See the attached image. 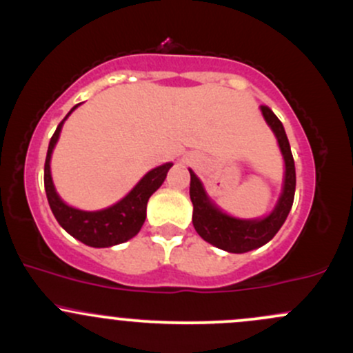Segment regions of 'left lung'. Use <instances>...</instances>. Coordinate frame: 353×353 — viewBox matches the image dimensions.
I'll list each match as a JSON object with an SVG mask.
<instances>
[{"mask_svg": "<svg viewBox=\"0 0 353 353\" xmlns=\"http://www.w3.org/2000/svg\"><path fill=\"white\" fill-rule=\"evenodd\" d=\"M259 110H261L263 119L268 123L271 132L276 137L278 147H280L281 157L285 162L281 194L268 214L263 216V218L251 219L228 214L209 197L204 184L201 183L194 170L189 169V174H191L189 196L192 201V224H194L197 234L204 241L219 248V250L228 251V253H248V251L258 250V248L271 241L273 236L283 226L285 219L288 218L290 209L293 206V197H295V162H293L292 149H290L283 123L273 114L271 108L261 105Z\"/></svg>", "mask_w": 353, "mask_h": 353, "instance_id": "1", "label": "left lung"}]
</instances>
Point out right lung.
Here are the masks:
<instances>
[{"mask_svg":"<svg viewBox=\"0 0 353 353\" xmlns=\"http://www.w3.org/2000/svg\"><path fill=\"white\" fill-rule=\"evenodd\" d=\"M77 107H80V103H77L68 112L67 117L58 123L55 134L50 139L48 152H46L45 161L46 197H48V204L52 208V212L57 218L58 224L70 236H73V238L79 239V241H82L87 246L110 248L129 241L130 238H134L141 231L142 224L145 221L147 201L164 183L168 170L172 168V162H165V164L149 170L122 199L112 204V206L99 209V211H83V209L70 206L57 192L55 184H53L52 179L50 162H52L53 149H55L58 139H60V132L63 129L65 120L70 117V114Z\"/></svg>","mask_w":353,"mask_h":353,"instance_id":"obj_1","label":"right lung"}]
</instances>
